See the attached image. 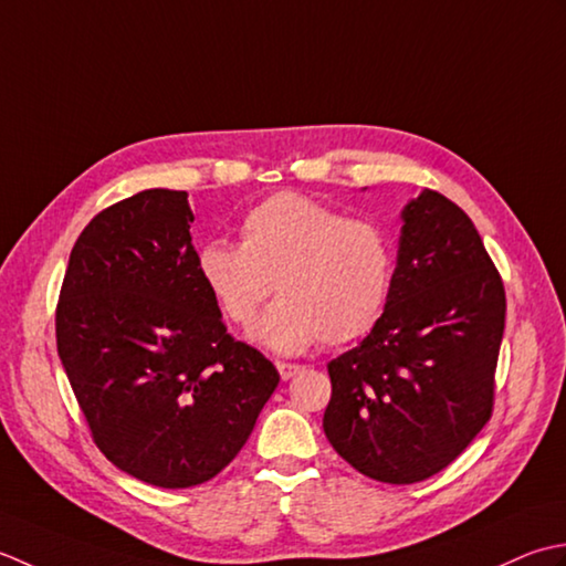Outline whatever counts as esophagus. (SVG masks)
Returning <instances> with one entry per match:
<instances>
[{"instance_id": "1", "label": "esophagus", "mask_w": 566, "mask_h": 566, "mask_svg": "<svg viewBox=\"0 0 566 566\" xmlns=\"http://www.w3.org/2000/svg\"><path fill=\"white\" fill-rule=\"evenodd\" d=\"M275 368H279V374H281V378L283 380H287V378H293L297 371H300V368H303V366H300V364H287V361H279V364H275Z\"/></svg>"}]
</instances>
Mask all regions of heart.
I'll return each instance as SVG.
<instances>
[{"label": "heart", "instance_id": "heart-1", "mask_svg": "<svg viewBox=\"0 0 566 566\" xmlns=\"http://www.w3.org/2000/svg\"><path fill=\"white\" fill-rule=\"evenodd\" d=\"M241 244L212 239L198 275L214 305L244 325L273 291L281 297L249 329L275 354L359 339L384 313L394 256L384 232L300 192L271 195L239 224Z\"/></svg>", "mask_w": 566, "mask_h": 566}]
</instances>
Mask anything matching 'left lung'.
<instances>
[{"label": "left lung", "instance_id": "1", "mask_svg": "<svg viewBox=\"0 0 566 566\" xmlns=\"http://www.w3.org/2000/svg\"><path fill=\"white\" fill-rule=\"evenodd\" d=\"M400 219L384 315L327 364L322 418L334 452L384 483L430 479L481 432L505 327L501 275L464 210L422 190Z\"/></svg>", "mask_w": 566, "mask_h": 566}]
</instances>
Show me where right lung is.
Listing matches in <instances>:
<instances>
[{"mask_svg": "<svg viewBox=\"0 0 566 566\" xmlns=\"http://www.w3.org/2000/svg\"><path fill=\"white\" fill-rule=\"evenodd\" d=\"M182 190H144L77 237L55 310L57 356L114 467L160 489L217 476L279 386L227 334L198 275Z\"/></svg>", "mask_w": 566, "mask_h": 566, "instance_id": "obj_1", "label": "right lung"}]
</instances>
